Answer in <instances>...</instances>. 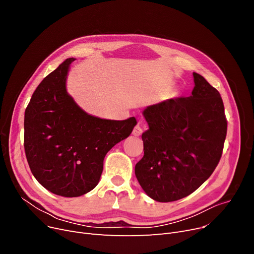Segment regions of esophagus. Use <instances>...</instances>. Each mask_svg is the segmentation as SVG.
Here are the masks:
<instances>
[{"label":"esophagus","instance_id":"obj_1","mask_svg":"<svg viewBox=\"0 0 254 254\" xmlns=\"http://www.w3.org/2000/svg\"><path fill=\"white\" fill-rule=\"evenodd\" d=\"M142 132H143V129H142V127H141L140 124H138V125L134 127V129H132V135L136 136V137L140 136V135L142 134Z\"/></svg>","mask_w":254,"mask_h":254}]
</instances>
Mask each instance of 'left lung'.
<instances>
[{
	"mask_svg": "<svg viewBox=\"0 0 254 254\" xmlns=\"http://www.w3.org/2000/svg\"><path fill=\"white\" fill-rule=\"evenodd\" d=\"M190 97L170 99L143 112L149 129L143 132L144 155L135 174L154 201L168 203L188 196L217 167L228 120L219 91L193 73Z\"/></svg>",
	"mask_w": 254,
	"mask_h": 254,
	"instance_id": "1",
	"label": "left lung"
}]
</instances>
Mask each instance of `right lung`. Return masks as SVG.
Masks as SVG:
<instances>
[{
    "instance_id": "obj_1",
    "label": "right lung",
    "mask_w": 254,
    "mask_h": 254,
    "mask_svg": "<svg viewBox=\"0 0 254 254\" xmlns=\"http://www.w3.org/2000/svg\"><path fill=\"white\" fill-rule=\"evenodd\" d=\"M74 61L65 60L42 80L24 112L23 145L33 175L47 190L66 197L96 188L105 155L137 124L135 117L102 119L80 108L65 90Z\"/></svg>"
}]
</instances>
